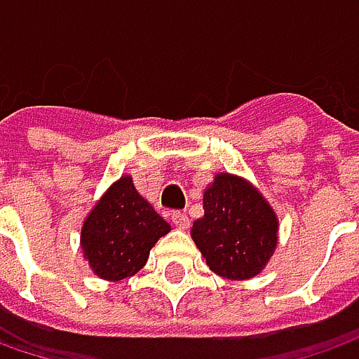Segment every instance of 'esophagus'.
Wrapping results in <instances>:
<instances>
[{"mask_svg":"<svg viewBox=\"0 0 359 359\" xmlns=\"http://www.w3.org/2000/svg\"><path fill=\"white\" fill-rule=\"evenodd\" d=\"M172 224L177 229H187L189 228V217L186 214H182V212H173Z\"/></svg>","mask_w":359,"mask_h":359,"instance_id":"obj_1","label":"esophagus"}]
</instances>
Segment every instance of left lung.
Returning a JSON list of instances; mask_svg holds the SVG:
<instances>
[{
    "instance_id": "8db88e82",
    "label": "left lung",
    "mask_w": 359,
    "mask_h": 359,
    "mask_svg": "<svg viewBox=\"0 0 359 359\" xmlns=\"http://www.w3.org/2000/svg\"><path fill=\"white\" fill-rule=\"evenodd\" d=\"M191 238L214 273L250 280L278 245V217L250 182L217 173L203 191V217L194 222Z\"/></svg>"
}]
</instances>
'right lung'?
Instances as JSON below:
<instances>
[{
    "label": "right lung",
    "instance_id": "right-lung-1",
    "mask_svg": "<svg viewBox=\"0 0 359 359\" xmlns=\"http://www.w3.org/2000/svg\"><path fill=\"white\" fill-rule=\"evenodd\" d=\"M170 229L151 203L137 194L130 175H121L83 222V257L95 276L119 282L144 268L149 250Z\"/></svg>",
    "mask_w": 359,
    "mask_h": 359
}]
</instances>
